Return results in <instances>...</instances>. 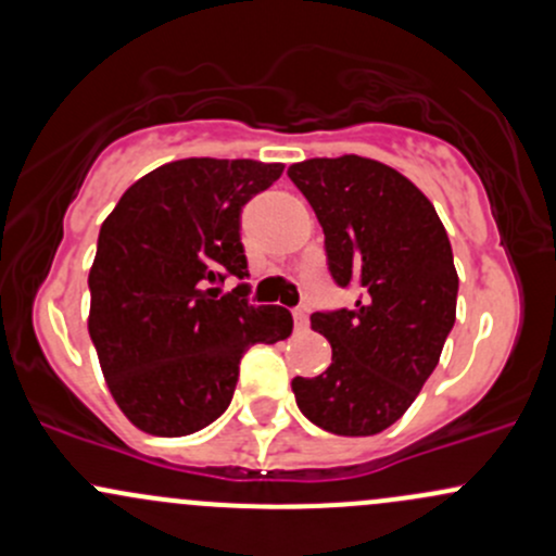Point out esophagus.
<instances>
[{
	"label": "esophagus",
	"mask_w": 556,
	"mask_h": 556,
	"mask_svg": "<svg viewBox=\"0 0 556 556\" xmlns=\"http://www.w3.org/2000/svg\"><path fill=\"white\" fill-rule=\"evenodd\" d=\"M293 319H295V330H308V314L303 312V308H295L293 312Z\"/></svg>",
	"instance_id": "1"
}]
</instances>
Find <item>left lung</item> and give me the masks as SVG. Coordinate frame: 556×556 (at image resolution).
<instances>
[{
	"mask_svg": "<svg viewBox=\"0 0 556 556\" xmlns=\"http://www.w3.org/2000/svg\"><path fill=\"white\" fill-rule=\"evenodd\" d=\"M288 175L323 226L332 279L362 288L354 312L312 314L332 362L323 376L293 378L295 402L332 434H381L416 402L453 330L447 231L424 191L383 162L317 156Z\"/></svg>",
	"mask_w": 556,
	"mask_h": 556,
	"instance_id": "left-lung-1",
	"label": "left lung"
}]
</instances>
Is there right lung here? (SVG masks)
<instances>
[{"label":"right lung","mask_w":556,"mask_h":556,"mask_svg":"<svg viewBox=\"0 0 556 556\" xmlns=\"http://www.w3.org/2000/svg\"><path fill=\"white\" fill-rule=\"evenodd\" d=\"M282 170L253 160L167 162L103 220L87 330L111 396L146 434L213 424L229 407L242 354L293 332L288 308L250 306L244 288H210L226 274L248 277L239 210Z\"/></svg>","instance_id":"right-lung-1"}]
</instances>
